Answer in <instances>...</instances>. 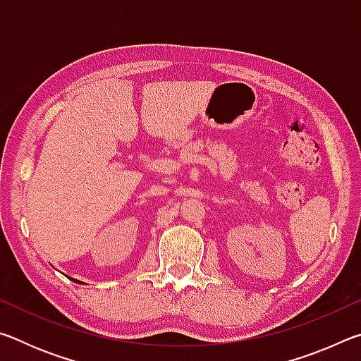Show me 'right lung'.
<instances>
[{"instance_id": "right-lung-1", "label": "right lung", "mask_w": 361, "mask_h": 361, "mask_svg": "<svg viewBox=\"0 0 361 361\" xmlns=\"http://www.w3.org/2000/svg\"><path fill=\"white\" fill-rule=\"evenodd\" d=\"M73 282H76V283H82V282H79V280H76V279H71Z\"/></svg>"}]
</instances>
